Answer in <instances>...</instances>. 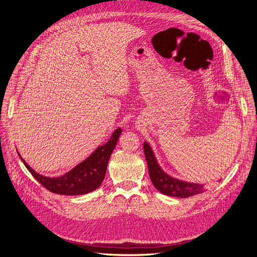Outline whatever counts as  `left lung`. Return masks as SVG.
Wrapping results in <instances>:
<instances>
[{"mask_svg":"<svg viewBox=\"0 0 257 257\" xmlns=\"http://www.w3.org/2000/svg\"><path fill=\"white\" fill-rule=\"evenodd\" d=\"M144 152L154 188L164 195L186 198L206 192L205 184L179 180L177 178L167 175L159 165L151 146L147 142L144 143Z\"/></svg>","mask_w":257,"mask_h":257,"instance_id":"left-lung-1","label":"left lung"}]
</instances>
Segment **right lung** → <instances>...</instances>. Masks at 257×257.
I'll use <instances>...</instances> for the list:
<instances>
[{"label": "right lung", "mask_w": 257, "mask_h": 257, "mask_svg": "<svg viewBox=\"0 0 257 257\" xmlns=\"http://www.w3.org/2000/svg\"><path fill=\"white\" fill-rule=\"evenodd\" d=\"M121 134L122 130L118 127L105 145L97 147L94 152L91 153L84 161L76 165L68 173L57 178L37 174L27 164L21 155L18 154L29 172L48 191L60 195H83L96 190L102 184L106 175L108 161Z\"/></svg>", "instance_id": "right-lung-1"}]
</instances>
